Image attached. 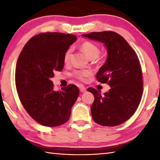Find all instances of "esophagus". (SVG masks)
I'll use <instances>...</instances> for the list:
<instances>
[{"label":"esophagus","instance_id":"34e87169","mask_svg":"<svg viewBox=\"0 0 160 160\" xmlns=\"http://www.w3.org/2000/svg\"><path fill=\"white\" fill-rule=\"evenodd\" d=\"M80 91L81 92H86V88L84 86L81 85L80 87Z\"/></svg>","mask_w":160,"mask_h":160}]
</instances>
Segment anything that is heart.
I'll return each mask as SVG.
<instances>
[{
  "label": "heart",
  "instance_id": "1",
  "mask_svg": "<svg viewBox=\"0 0 160 160\" xmlns=\"http://www.w3.org/2000/svg\"><path fill=\"white\" fill-rule=\"evenodd\" d=\"M80 48L85 55L88 56L89 58L94 59L97 58L100 53V49L97 46L91 42H84L82 44L80 45ZM72 53V48H70L68 49L66 53L64 54L63 61L65 64H68L70 61V57H71ZM92 74V71L90 69H85V70H76L73 72V75L81 81H85L87 78L90 77Z\"/></svg>",
  "mask_w": 160,
  "mask_h": 160
}]
</instances>
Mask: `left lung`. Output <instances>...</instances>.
I'll list each match as a JSON object with an SVG mask.
<instances>
[{"instance_id": "1", "label": "left lung", "mask_w": 160, "mask_h": 160, "mask_svg": "<svg viewBox=\"0 0 160 160\" xmlns=\"http://www.w3.org/2000/svg\"><path fill=\"white\" fill-rule=\"evenodd\" d=\"M82 36L103 43L107 51V58L97 78L100 82L108 83L110 90L104 94L94 88L88 90L94 97L91 106L93 120L104 126L120 125L133 115L142 97L138 57L125 39L114 32H92Z\"/></svg>"}]
</instances>
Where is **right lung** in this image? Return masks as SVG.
<instances>
[{"mask_svg": "<svg viewBox=\"0 0 160 160\" xmlns=\"http://www.w3.org/2000/svg\"><path fill=\"white\" fill-rule=\"evenodd\" d=\"M75 35L47 32L32 37L19 56L15 85L20 102L29 116L44 126L56 127L67 122L79 95L74 85L53 90L51 78L64 66L63 57Z\"/></svg>", "mask_w": 160, "mask_h": 160, "instance_id": "1", "label": "right lung"}]
</instances>
